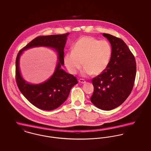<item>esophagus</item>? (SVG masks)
Returning <instances> with one entry per match:
<instances>
[{"mask_svg":"<svg viewBox=\"0 0 151 151\" xmlns=\"http://www.w3.org/2000/svg\"><path fill=\"white\" fill-rule=\"evenodd\" d=\"M79 82L80 83L84 84V83H86V81H85L84 79H79Z\"/></svg>","mask_w":151,"mask_h":151,"instance_id":"1","label":"esophagus"}]
</instances>
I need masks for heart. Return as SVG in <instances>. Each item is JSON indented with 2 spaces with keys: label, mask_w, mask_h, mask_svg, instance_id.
<instances>
[{
  "label": "heart",
  "mask_w": 151,
  "mask_h": 151,
  "mask_svg": "<svg viewBox=\"0 0 151 151\" xmlns=\"http://www.w3.org/2000/svg\"><path fill=\"white\" fill-rule=\"evenodd\" d=\"M111 56L112 47L108 41L83 36L73 44L71 52L64 55L63 62L70 74H76L83 63V75H98L107 68Z\"/></svg>",
  "instance_id": "heart-1"
}]
</instances>
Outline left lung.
I'll list each match as a JSON object with an SVG mask.
<instances>
[{"label":"left lung","mask_w":151,"mask_h":151,"mask_svg":"<svg viewBox=\"0 0 151 151\" xmlns=\"http://www.w3.org/2000/svg\"><path fill=\"white\" fill-rule=\"evenodd\" d=\"M112 47V56L107 68L93 78V93L90 100L103 110H113L122 104L132 92L136 74L133 55L124 41L104 33Z\"/></svg>","instance_id":"left-lung-1"}]
</instances>
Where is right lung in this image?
Instances as JSON below:
<instances>
[{"label": "right lung", "mask_w": 151, "mask_h": 151, "mask_svg": "<svg viewBox=\"0 0 151 151\" xmlns=\"http://www.w3.org/2000/svg\"><path fill=\"white\" fill-rule=\"evenodd\" d=\"M70 33L39 36L30 42L18 53L16 58V81L23 96L38 109L53 110L63 104L69 96L72 87L78 83L77 79L61 68L64 65V49ZM53 48L58 55V61L54 74L47 81L39 84H31L23 78L19 68V59L23 51L35 47Z\"/></svg>", "instance_id": "obj_1"}]
</instances>
